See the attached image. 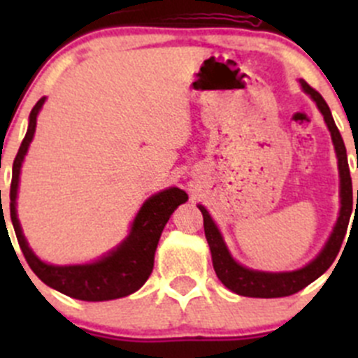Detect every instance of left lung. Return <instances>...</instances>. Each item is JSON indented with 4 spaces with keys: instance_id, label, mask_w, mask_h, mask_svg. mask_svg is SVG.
<instances>
[{
    "instance_id": "1",
    "label": "left lung",
    "mask_w": 358,
    "mask_h": 358,
    "mask_svg": "<svg viewBox=\"0 0 358 358\" xmlns=\"http://www.w3.org/2000/svg\"><path fill=\"white\" fill-rule=\"evenodd\" d=\"M299 85H301L303 92L306 95H310V99L317 103V107H319L320 114L324 115V121H326L327 128L331 131V138H333L339 169V204H341L339 206V216L336 220V225L333 232H331L329 239H327V243L324 244V248L320 249V252L312 262H308L301 268L291 270V272H263V270L248 268V266L241 265L239 262L234 259L229 248H227L225 241H223L222 232L216 227V223L213 222L209 211L202 204H197V208L202 213V218H204L206 241L209 244V251H211V259L216 275L222 280L223 286L229 287L236 294L249 296V298H282V296H289L301 291L310 282L319 279L333 265L336 255H338L339 248H341L343 239H345L346 229H348L350 215H352L353 204H355L353 201L355 199H353L352 178H350L345 143H343L341 135H339V129L336 126L329 106L322 99V95L319 92H315L303 79H299Z\"/></svg>"
}]
</instances>
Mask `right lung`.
I'll list each match as a JSON object with an SVG mask.
<instances>
[{
    "label": "right lung",
    "instance_id": "add662e5",
    "mask_svg": "<svg viewBox=\"0 0 358 358\" xmlns=\"http://www.w3.org/2000/svg\"><path fill=\"white\" fill-rule=\"evenodd\" d=\"M45 100L46 96H43L32 107L29 114L27 133L13 161L12 185H10V216H12V225L19 246L32 272L46 286L53 287L62 294L83 299V301H109V299L124 298L138 291L149 279L154 268V255H156L162 229L173 211L189 199V196L178 187H169L150 196L136 213L126 239L95 262L81 263V265H52L39 259L24 237L22 227L17 216V194H19L20 168H22L29 145L34 138L36 121H38V114Z\"/></svg>",
    "mask_w": 358,
    "mask_h": 358
}]
</instances>
